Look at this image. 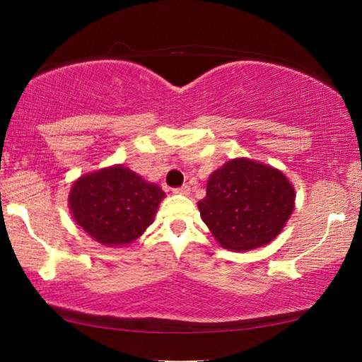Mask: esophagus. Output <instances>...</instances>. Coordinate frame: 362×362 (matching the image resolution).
Here are the masks:
<instances>
[{
  "label": "esophagus",
  "mask_w": 362,
  "mask_h": 362,
  "mask_svg": "<svg viewBox=\"0 0 362 362\" xmlns=\"http://www.w3.org/2000/svg\"><path fill=\"white\" fill-rule=\"evenodd\" d=\"M174 193H175V194L188 196V194H189V187H188V185H183V187H180V188H175Z\"/></svg>",
  "instance_id": "34e87169"
}]
</instances>
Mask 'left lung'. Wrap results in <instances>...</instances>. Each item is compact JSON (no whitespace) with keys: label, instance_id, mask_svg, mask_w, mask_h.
Listing matches in <instances>:
<instances>
[{"label":"left lung","instance_id":"1","mask_svg":"<svg viewBox=\"0 0 362 362\" xmlns=\"http://www.w3.org/2000/svg\"><path fill=\"white\" fill-rule=\"evenodd\" d=\"M296 207V188L283 170L249 158H235L214 170L201 218L223 249L247 252L276 238Z\"/></svg>","mask_w":362,"mask_h":362}]
</instances>
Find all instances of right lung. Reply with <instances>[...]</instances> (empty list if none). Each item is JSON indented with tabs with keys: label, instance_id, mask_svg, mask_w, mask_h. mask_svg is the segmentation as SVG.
I'll return each instance as SVG.
<instances>
[{
	"label": "right lung",
	"instance_id": "right-lung-1",
	"mask_svg": "<svg viewBox=\"0 0 362 362\" xmlns=\"http://www.w3.org/2000/svg\"><path fill=\"white\" fill-rule=\"evenodd\" d=\"M166 193L122 164L88 173L73 182L69 207L76 225L94 241L126 247L155 220Z\"/></svg>",
	"mask_w": 362,
	"mask_h": 362
}]
</instances>
